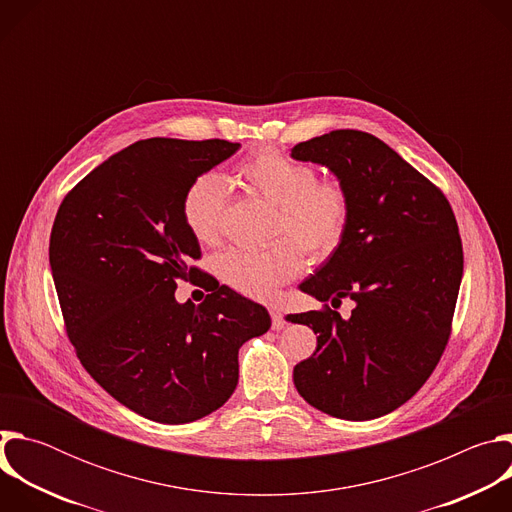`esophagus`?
Segmentation results:
<instances>
[{
    "instance_id": "obj_1",
    "label": "esophagus",
    "mask_w": 512,
    "mask_h": 512,
    "mask_svg": "<svg viewBox=\"0 0 512 512\" xmlns=\"http://www.w3.org/2000/svg\"><path fill=\"white\" fill-rule=\"evenodd\" d=\"M269 314H271V322H273V330H281L285 326V320H283V314L277 306H271L269 308Z\"/></svg>"
}]
</instances>
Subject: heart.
Masks as SVG:
<instances>
[{
    "instance_id": "b5f03b06",
    "label": "heart",
    "mask_w": 512,
    "mask_h": 512,
    "mask_svg": "<svg viewBox=\"0 0 512 512\" xmlns=\"http://www.w3.org/2000/svg\"><path fill=\"white\" fill-rule=\"evenodd\" d=\"M235 180L275 206L271 233L287 237L312 261L330 257L342 243L350 218V198L340 180H318L312 166L273 150L245 160L237 168ZM223 204L225 184L216 174H202L186 188L182 218L198 243L212 245L216 241ZM293 246L275 241L261 249H229L216 257L214 271L239 294L269 298L302 269L300 253Z\"/></svg>"
}]
</instances>
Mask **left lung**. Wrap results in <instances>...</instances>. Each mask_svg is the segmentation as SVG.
Instances as JSON below:
<instances>
[{
	"label": "left lung",
	"mask_w": 512,
	"mask_h": 512,
	"mask_svg": "<svg viewBox=\"0 0 512 512\" xmlns=\"http://www.w3.org/2000/svg\"><path fill=\"white\" fill-rule=\"evenodd\" d=\"M344 184L350 218L338 249L300 283L340 306L291 314L318 334L296 364L294 385L316 409L348 421L375 419L409 401L433 373L448 338L464 255L448 198L379 137L336 129L291 148Z\"/></svg>",
	"instance_id": "1"
}]
</instances>
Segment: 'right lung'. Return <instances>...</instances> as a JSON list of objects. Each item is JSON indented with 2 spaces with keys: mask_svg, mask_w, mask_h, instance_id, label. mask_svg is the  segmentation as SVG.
<instances>
[{
  "mask_svg": "<svg viewBox=\"0 0 512 512\" xmlns=\"http://www.w3.org/2000/svg\"><path fill=\"white\" fill-rule=\"evenodd\" d=\"M241 143L135 141L62 200L50 267L70 342L121 405L158 423H190L223 407L239 383V348L271 328L261 304L227 285L178 304V279L200 269L182 218L190 182Z\"/></svg>",
  "mask_w": 512,
  "mask_h": 512,
  "instance_id": "obj_1",
  "label": "right lung"
}]
</instances>
